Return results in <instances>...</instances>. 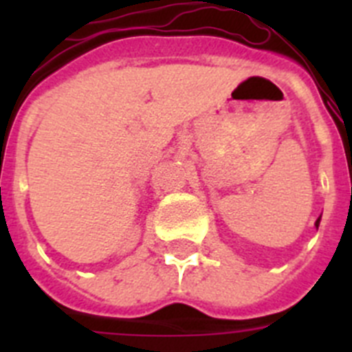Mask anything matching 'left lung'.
Returning <instances> with one entry per match:
<instances>
[{
	"instance_id": "left-lung-1",
	"label": "left lung",
	"mask_w": 352,
	"mask_h": 352,
	"mask_svg": "<svg viewBox=\"0 0 352 352\" xmlns=\"http://www.w3.org/2000/svg\"><path fill=\"white\" fill-rule=\"evenodd\" d=\"M319 223H321V217H319V219L316 220V227H319Z\"/></svg>"
}]
</instances>
